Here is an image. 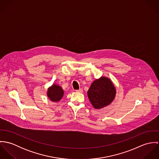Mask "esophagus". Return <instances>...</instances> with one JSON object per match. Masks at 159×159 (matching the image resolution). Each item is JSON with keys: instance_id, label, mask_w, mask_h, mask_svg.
<instances>
[{"instance_id": "34e87169", "label": "esophagus", "mask_w": 159, "mask_h": 159, "mask_svg": "<svg viewBox=\"0 0 159 159\" xmlns=\"http://www.w3.org/2000/svg\"><path fill=\"white\" fill-rule=\"evenodd\" d=\"M76 92H79V93H83V90L82 89H79V90H76Z\"/></svg>"}]
</instances>
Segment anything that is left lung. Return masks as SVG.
Returning <instances> with one entry per match:
<instances>
[{
	"label": "left lung",
	"mask_w": 159,
	"mask_h": 159,
	"mask_svg": "<svg viewBox=\"0 0 159 159\" xmlns=\"http://www.w3.org/2000/svg\"><path fill=\"white\" fill-rule=\"evenodd\" d=\"M116 89L112 81L102 76L93 81L88 91V96L92 105L95 109H101L113 102Z\"/></svg>",
	"instance_id": "left-lung-1"
}]
</instances>
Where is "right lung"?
Here are the masks:
<instances>
[{
  "mask_svg": "<svg viewBox=\"0 0 159 159\" xmlns=\"http://www.w3.org/2000/svg\"><path fill=\"white\" fill-rule=\"evenodd\" d=\"M64 92L62 87L56 84H53L52 86L49 87L46 93L48 98L53 102H57L60 101L64 96Z\"/></svg>",
  "mask_w": 159,
  "mask_h": 159,
  "instance_id": "obj_1",
  "label": "right lung"
}]
</instances>
